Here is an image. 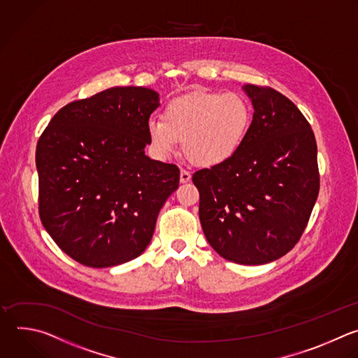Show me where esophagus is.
Wrapping results in <instances>:
<instances>
[{
	"instance_id": "obj_1",
	"label": "esophagus",
	"mask_w": 358,
	"mask_h": 358,
	"mask_svg": "<svg viewBox=\"0 0 358 358\" xmlns=\"http://www.w3.org/2000/svg\"><path fill=\"white\" fill-rule=\"evenodd\" d=\"M190 178H192V173L189 171H186V169L180 171V182L182 183H187L190 180Z\"/></svg>"
}]
</instances>
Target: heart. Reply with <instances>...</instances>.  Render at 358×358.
Returning a JSON list of instances; mask_svg holds the SVG:
<instances>
[{
	"label": "heart",
	"instance_id": "1",
	"mask_svg": "<svg viewBox=\"0 0 358 358\" xmlns=\"http://www.w3.org/2000/svg\"><path fill=\"white\" fill-rule=\"evenodd\" d=\"M248 103L236 93H194L172 100L164 118L148 121L150 142L166 159L183 141L186 155L200 166L229 161L241 147L250 127Z\"/></svg>",
	"mask_w": 358,
	"mask_h": 358
}]
</instances>
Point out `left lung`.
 <instances>
[{"label":"left lung","instance_id":"1","mask_svg":"<svg viewBox=\"0 0 358 358\" xmlns=\"http://www.w3.org/2000/svg\"><path fill=\"white\" fill-rule=\"evenodd\" d=\"M243 89L254 115L240 150L192 180L213 250L236 264L261 265L289 252L308 226L320 187L317 145L288 97L271 87Z\"/></svg>","mask_w":358,"mask_h":358}]
</instances>
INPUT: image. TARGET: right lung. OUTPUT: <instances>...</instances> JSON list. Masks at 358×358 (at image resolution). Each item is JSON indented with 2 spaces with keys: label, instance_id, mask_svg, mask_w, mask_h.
<instances>
[{
  "label": "right lung",
  "instance_id": "obj_1",
  "mask_svg": "<svg viewBox=\"0 0 358 358\" xmlns=\"http://www.w3.org/2000/svg\"><path fill=\"white\" fill-rule=\"evenodd\" d=\"M159 94L111 87L60 108L39 136V217L59 248L107 268L139 257L178 189L173 164L145 155Z\"/></svg>",
  "mask_w": 358,
  "mask_h": 358
}]
</instances>
